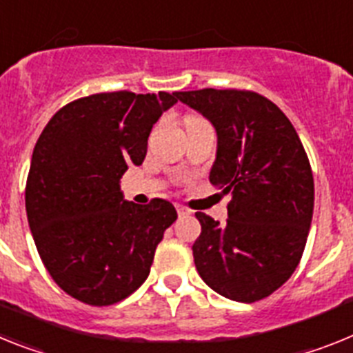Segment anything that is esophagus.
Wrapping results in <instances>:
<instances>
[{"mask_svg": "<svg viewBox=\"0 0 353 353\" xmlns=\"http://www.w3.org/2000/svg\"><path fill=\"white\" fill-rule=\"evenodd\" d=\"M176 212H179L180 218H188V216H191L192 210L188 209V207H183V205H176Z\"/></svg>", "mask_w": 353, "mask_h": 353, "instance_id": "1", "label": "esophagus"}]
</instances>
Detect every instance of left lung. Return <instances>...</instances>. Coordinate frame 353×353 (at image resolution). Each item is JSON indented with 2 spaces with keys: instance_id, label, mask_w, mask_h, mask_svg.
Masks as SVG:
<instances>
[{
  "instance_id": "1",
  "label": "left lung",
  "mask_w": 353,
  "mask_h": 353,
  "mask_svg": "<svg viewBox=\"0 0 353 353\" xmlns=\"http://www.w3.org/2000/svg\"><path fill=\"white\" fill-rule=\"evenodd\" d=\"M176 98L214 126L209 180L232 194L227 225L196 212V270L221 296L257 302L293 275L305 248L314 180L302 141L285 114L252 90H188Z\"/></svg>"
}]
</instances>
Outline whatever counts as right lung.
<instances>
[{"instance_id":"add662e5","label":"right lung","mask_w":353,"mask_h":353,"mask_svg":"<svg viewBox=\"0 0 353 353\" xmlns=\"http://www.w3.org/2000/svg\"><path fill=\"white\" fill-rule=\"evenodd\" d=\"M176 101V92H101L62 107L42 130L26 214L42 263L69 296L112 305L150 275L176 210L161 198L126 201L119 180L143 164L153 125Z\"/></svg>"}]
</instances>
